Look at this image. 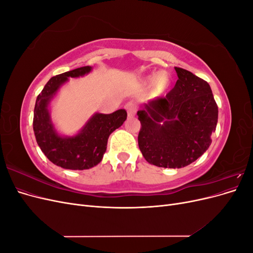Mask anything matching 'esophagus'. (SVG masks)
<instances>
[{"label": "esophagus", "instance_id": "1", "mask_svg": "<svg viewBox=\"0 0 253 253\" xmlns=\"http://www.w3.org/2000/svg\"><path fill=\"white\" fill-rule=\"evenodd\" d=\"M126 112H127V116L133 117L135 113H136V105L133 102H127L126 104Z\"/></svg>", "mask_w": 253, "mask_h": 253}]
</instances>
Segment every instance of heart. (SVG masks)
<instances>
[{
    "label": "heart",
    "instance_id": "heart-1",
    "mask_svg": "<svg viewBox=\"0 0 253 253\" xmlns=\"http://www.w3.org/2000/svg\"><path fill=\"white\" fill-rule=\"evenodd\" d=\"M149 82H155V85L157 88H159L160 90H163L165 88L168 87L169 85V78L166 75H159L158 77H152L150 78Z\"/></svg>",
    "mask_w": 253,
    "mask_h": 253
}]
</instances>
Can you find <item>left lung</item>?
Returning <instances> with one entry per match:
<instances>
[{"label":"left lung","mask_w":253,"mask_h":253,"mask_svg":"<svg viewBox=\"0 0 253 253\" xmlns=\"http://www.w3.org/2000/svg\"><path fill=\"white\" fill-rule=\"evenodd\" d=\"M178 80L166 95L137 112L141 124L138 145L145 160L179 169L201 157L211 144L218 109L209 83L175 67Z\"/></svg>","instance_id":"8db88e82"}]
</instances>
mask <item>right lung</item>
I'll return each mask as SVG.
<instances>
[{
	"instance_id": "obj_1",
	"label": "right lung",
	"mask_w": 253,
	"mask_h": 253,
	"mask_svg": "<svg viewBox=\"0 0 253 253\" xmlns=\"http://www.w3.org/2000/svg\"><path fill=\"white\" fill-rule=\"evenodd\" d=\"M90 71V66H83L55 76L45 84L36 100L33 126L37 143L52 164L63 169L87 170L97 166L106 151L109 136L124 125L127 116L126 110L96 113L77 135L62 137L57 133L48 111L50 100L68 78H77Z\"/></svg>"
}]
</instances>
